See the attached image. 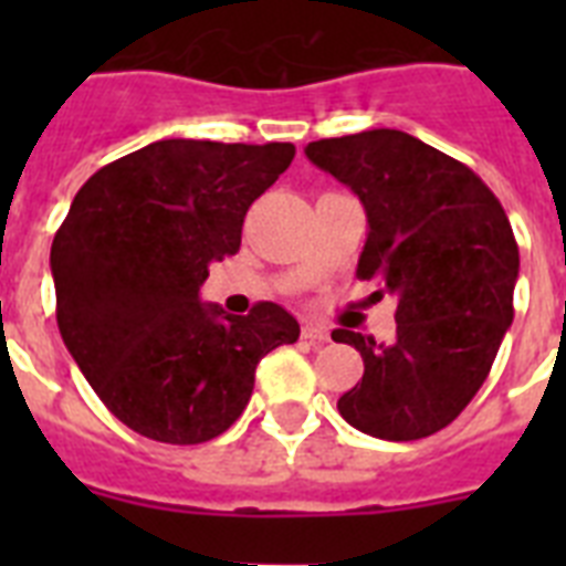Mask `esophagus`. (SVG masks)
<instances>
[{
  "mask_svg": "<svg viewBox=\"0 0 566 566\" xmlns=\"http://www.w3.org/2000/svg\"><path fill=\"white\" fill-rule=\"evenodd\" d=\"M302 337L311 340V344H323V340H328V332L326 328L314 326V323H305V326H302Z\"/></svg>",
  "mask_w": 566,
  "mask_h": 566,
  "instance_id": "obj_1",
  "label": "esophagus"
}]
</instances>
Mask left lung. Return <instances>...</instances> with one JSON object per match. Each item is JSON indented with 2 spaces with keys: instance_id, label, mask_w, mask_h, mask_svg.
<instances>
[{
  "instance_id": "left-lung-1",
  "label": "left lung",
  "mask_w": 566,
  "mask_h": 566,
  "mask_svg": "<svg viewBox=\"0 0 566 566\" xmlns=\"http://www.w3.org/2000/svg\"><path fill=\"white\" fill-rule=\"evenodd\" d=\"M305 155L358 193L370 231L355 275L396 296L390 346L332 332L364 358L337 411L373 438H429L479 394L514 319L509 217L467 164L396 128L314 140Z\"/></svg>"
}]
</instances>
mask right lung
I'll list each match as a JSON object with an SVG mask.
<instances>
[{"instance_id": "right-lung-1", "label": "right lung", "mask_w": 566, "mask_h": 566, "mask_svg": "<svg viewBox=\"0 0 566 566\" xmlns=\"http://www.w3.org/2000/svg\"><path fill=\"white\" fill-rule=\"evenodd\" d=\"M293 144L158 140L105 164L75 193L52 240L57 328L78 370L128 429L205 443L247 408L255 367L296 344L275 302L247 317L199 302L208 264L234 255L249 205Z\"/></svg>"}]
</instances>
